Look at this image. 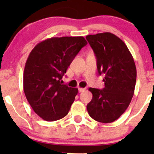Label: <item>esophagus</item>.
Instances as JSON below:
<instances>
[{
	"mask_svg": "<svg viewBox=\"0 0 154 154\" xmlns=\"http://www.w3.org/2000/svg\"><path fill=\"white\" fill-rule=\"evenodd\" d=\"M85 88H78V91L79 93H82V92H84L85 91Z\"/></svg>",
	"mask_w": 154,
	"mask_h": 154,
	"instance_id": "1",
	"label": "esophagus"
}]
</instances>
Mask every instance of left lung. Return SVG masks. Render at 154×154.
<instances>
[{"label":"left lung","instance_id":"8db88e82","mask_svg":"<svg viewBox=\"0 0 154 154\" xmlns=\"http://www.w3.org/2000/svg\"><path fill=\"white\" fill-rule=\"evenodd\" d=\"M97 59V68L105 76L103 90L90 88L89 115L102 123L113 122L126 111L134 95L137 71L131 53L122 40L111 32L86 36Z\"/></svg>","mask_w":154,"mask_h":154}]
</instances>
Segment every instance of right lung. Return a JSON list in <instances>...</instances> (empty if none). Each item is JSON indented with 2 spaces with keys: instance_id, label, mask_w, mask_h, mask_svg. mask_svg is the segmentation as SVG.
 I'll return each instance as SVG.
<instances>
[{
  "instance_id": "right-lung-1",
  "label": "right lung",
  "mask_w": 154,
  "mask_h": 154,
  "mask_svg": "<svg viewBox=\"0 0 154 154\" xmlns=\"http://www.w3.org/2000/svg\"><path fill=\"white\" fill-rule=\"evenodd\" d=\"M87 44L82 36L51 38L32 50L24 70V92L33 111L43 119L54 122L68 114L78 89L62 85L61 79Z\"/></svg>"
}]
</instances>
